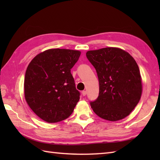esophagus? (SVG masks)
Returning a JSON list of instances; mask_svg holds the SVG:
<instances>
[{
    "instance_id": "esophagus-1",
    "label": "esophagus",
    "mask_w": 160,
    "mask_h": 160,
    "mask_svg": "<svg viewBox=\"0 0 160 160\" xmlns=\"http://www.w3.org/2000/svg\"><path fill=\"white\" fill-rule=\"evenodd\" d=\"M82 94L83 96H85L86 94H87V91H82Z\"/></svg>"
}]
</instances>
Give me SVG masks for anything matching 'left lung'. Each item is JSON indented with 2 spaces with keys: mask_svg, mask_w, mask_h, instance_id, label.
Listing matches in <instances>:
<instances>
[{
  "mask_svg": "<svg viewBox=\"0 0 160 160\" xmlns=\"http://www.w3.org/2000/svg\"><path fill=\"white\" fill-rule=\"evenodd\" d=\"M86 56L99 80V96L90 102L93 111L109 121L128 116L140 101L142 89L140 69L133 58L115 47L89 51Z\"/></svg>",
  "mask_w": 160,
  "mask_h": 160,
  "instance_id": "obj_1",
  "label": "left lung"
}]
</instances>
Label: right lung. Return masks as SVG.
<instances>
[{
	"mask_svg": "<svg viewBox=\"0 0 160 160\" xmlns=\"http://www.w3.org/2000/svg\"><path fill=\"white\" fill-rule=\"evenodd\" d=\"M80 53L76 50L48 49L37 55L28 65L25 98L31 109L44 121L58 122L73 113L80 93L71 69Z\"/></svg>",
	"mask_w": 160,
	"mask_h": 160,
	"instance_id": "1",
	"label": "right lung"
}]
</instances>
